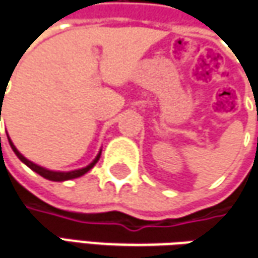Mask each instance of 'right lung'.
Wrapping results in <instances>:
<instances>
[{
  "mask_svg": "<svg viewBox=\"0 0 258 258\" xmlns=\"http://www.w3.org/2000/svg\"><path fill=\"white\" fill-rule=\"evenodd\" d=\"M1 101H3V97H1ZM3 107V105H1ZM0 117H1V108H0ZM1 120V118H0ZM8 141H10V146L13 148V151L17 154V157L23 161L24 164L28 165L30 168H31L32 171H35V173H38L41 177H44V178H47V180H51V181H66V180H71V178H77V177H81V175H84L85 173H88L91 168H93L94 165L97 164V161L100 160V157H101V150H100V153H98V156L94 158V161L90 165H87L84 168H80V170H74V171H51V170H47V168H44V167H40V165L34 164L32 161L30 160H27L25 157L15 148V146L13 144V141L10 140L8 137Z\"/></svg>",
  "mask_w": 258,
  "mask_h": 258,
  "instance_id": "1",
  "label": "right lung"
}]
</instances>
